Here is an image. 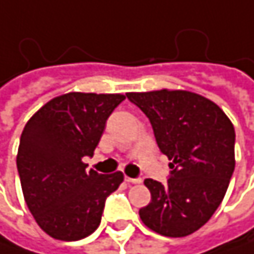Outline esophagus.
Wrapping results in <instances>:
<instances>
[{
  "label": "esophagus",
  "mask_w": 254,
  "mask_h": 254,
  "mask_svg": "<svg viewBox=\"0 0 254 254\" xmlns=\"http://www.w3.org/2000/svg\"><path fill=\"white\" fill-rule=\"evenodd\" d=\"M125 181H127V184H139V182H141V179H135V178L129 177H125Z\"/></svg>",
  "instance_id": "1"
}]
</instances>
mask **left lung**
Here are the masks:
<instances>
[{"label":"left lung","mask_w":254,"mask_h":254,"mask_svg":"<svg viewBox=\"0 0 254 254\" xmlns=\"http://www.w3.org/2000/svg\"><path fill=\"white\" fill-rule=\"evenodd\" d=\"M171 160L166 184L145 179L151 201L139 209L145 227L165 237L200 229L219 207L235 168V130L212 100L184 89L127 92Z\"/></svg>","instance_id":"1"}]
</instances>
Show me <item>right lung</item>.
Masks as SVG:
<instances>
[{
	"mask_svg": "<svg viewBox=\"0 0 254 254\" xmlns=\"http://www.w3.org/2000/svg\"><path fill=\"white\" fill-rule=\"evenodd\" d=\"M124 94L67 92L44 104L26 124L17 171L26 204L50 237L76 241L98 228L107 195L124 182L121 171H86L106 121Z\"/></svg>",
	"mask_w": 254,
	"mask_h": 254,
	"instance_id": "add662e5",
	"label": "right lung"
}]
</instances>
